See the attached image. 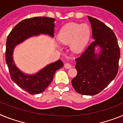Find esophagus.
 <instances>
[{"label": "esophagus", "instance_id": "esophagus-1", "mask_svg": "<svg viewBox=\"0 0 123 123\" xmlns=\"http://www.w3.org/2000/svg\"><path fill=\"white\" fill-rule=\"evenodd\" d=\"M64 67H65L66 69H69V68H71V65H70L69 63H65V65H64Z\"/></svg>", "mask_w": 123, "mask_h": 123}]
</instances>
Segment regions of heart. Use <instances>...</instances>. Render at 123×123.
I'll return each instance as SVG.
<instances>
[{
  "mask_svg": "<svg viewBox=\"0 0 123 123\" xmlns=\"http://www.w3.org/2000/svg\"><path fill=\"white\" fill-rule=\"evenodd\" d=\"M90 37V29L86 24L69 23L63 27L58 34V40L65 45H69L74 53H79L84 49ZM57 46L60 47L58 44Z\"/></svg>",
  "mask_w": 123,
  "mask_h": 123,
  "instance_id": "obj_1",
  "label": "heart"
}]
</instances>
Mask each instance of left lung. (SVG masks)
<instances>
[{"label": "left lung", "mask_w": 123, "mask_h": 123, "mask_svg": "<svg viewBox=\"0 0 123 123\" xmlns=\"http://www.w3.org/2000/svg\"><path fill=\"white\" fill-rule=\"evenodd\" d=\"M94 41L76 60V76L73 87L78 93L94 95L105 89L118 73L120 50L113 31L104 23L88 16ZM98 46L99 51L95 52Z\"/></svg>", "instance_id": "1"}]
</instances>
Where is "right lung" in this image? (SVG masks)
Wrapping results in <instances>:
<instances>
[{
  "label": "right lung",
  "instance_id": "obj_1",
  "mask_svg": "<svg viewBox=\"0 0 123 123\" xmlns=\"http://www.w3.org/2000/svg\"><path fill=\"white\" fill-rule=\"evenodd\" d=\"M55 19L48 17H34L17 24L10 32L6 42L5 61L11 79L17 85L31 94L44 92L54 79L56 70L63 66L61 60L51 63L36 73L29 74L21 71L14 62L13 51L16 46L30 37L45 34L54 37Z\"/></svg>",
  "mask_w": 123,
  "mask_h": 123
}]
</instances>
